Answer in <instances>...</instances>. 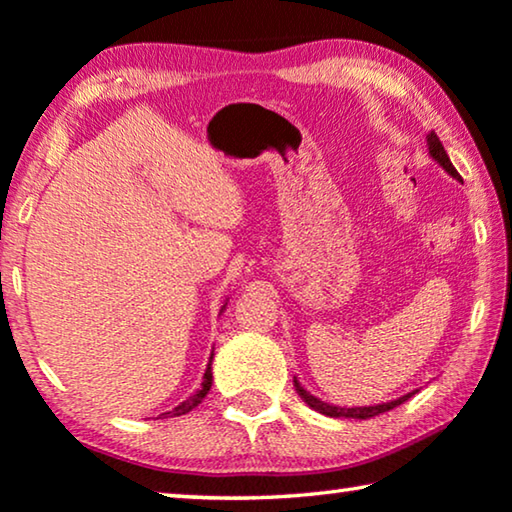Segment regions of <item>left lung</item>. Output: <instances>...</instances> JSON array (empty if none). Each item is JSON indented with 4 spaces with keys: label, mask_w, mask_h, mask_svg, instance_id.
<instances>
[{
    "label": "left lung",
    "mask_w": 512,
    "mask_h": 512,
    "mask_svg": "<svg viewBox=\"0 0 512 512\" xmlns=\"http://www.w3.org/2000/svg\"><path fill=\"white\" fill-rule=\"evenodd\" d=\"M426 141H428V154H431V157L446 170V173H449L451 177H456L458 182H462V177L458 175V170L453 168L449 154H446L442 141L437 139V134L431 132V134L426 136ZM294 387H296V392H298L300 399H303L307 405H310L312 410L321 412V415H326V417H346V419H371V417H376V415H383V412L394 410L396 405H401L403 401H408L410 396L415 394V392H410V394H405V396H401V399H396V401L380 403V405H369V408H339V405H330L326 401L316 399V396H312L310 392H307V389L300 387V383H298L296 378H294Z\"/></svg>",
    "instance_id": "8db88e82"
}]
</instances>
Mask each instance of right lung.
Here are the masks:
<instances>
[{
    "label": "right lung",
    "instance_id": "1",
    "mask_svg": "<svg viewBox=\"0 0 512 512\" xmlns=\"http://www.w3.org/2000/svg\"><path fill=\"white\" fill-rule=\"evenodd\" d=\"M223 310H225V305H223ZM212 358H214V353H212ZM212 358H209V364H207V371H205V378H202V387L198 389L196 394L193 396H189V399H186L184 403H180L177 405L175 410H170V412H164V415H173V417H180V415H186V412H191L193 408H196V405L205 399L207 396V392L209 389H212V380H214V376H212Z\"/></svg>",
    "mask_w": 512,
    "mask_h": 512
}]
</instances>
